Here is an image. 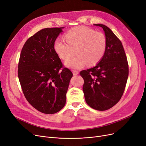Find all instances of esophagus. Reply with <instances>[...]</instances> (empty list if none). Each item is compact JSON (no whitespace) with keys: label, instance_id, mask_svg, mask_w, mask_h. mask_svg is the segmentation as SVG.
Masks as SVG:
<instances>
[{"label":"esophagus","instance_id":"obj_1","mask_svg":"<svg viewBox=\"0 0 146 146\" xmlns=\"http://www.w3.org/2000/svg\"><path fill=\"white\" fill-rule=\"evenodd\" d=\"M73 73L74 75H77L79 74V72L77 70H73Z\"/></svg>","mask_w":146,"mask_h":146}]
</instances>
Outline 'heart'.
<instances>
[{
    "label": "heart",
    "mask_w": 146,
    "mask_h": 146,
    "mask_svg": "<svg viewBox=\"0 0 146 146\" xmlns=\"http://www.w3.org/2000/svg\"><path fill=\"white\" fill-rule=\"evenodd\" d=\"M67 42L57 39L54 43V49L63 60L70 59L74 50L78 56L67 61L70 68H80L86 64H96L104 57L106 48V38L102 32L95 31L86 27L78 26L69 29L65 34Z\"/></svg>",
    "instance_id": "1"
}]
</instances>
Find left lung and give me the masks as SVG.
Instances as JSON below:
<instances>
[{"label": "left lung", "mask_w": 146, "mask_h": 146, "mask_svg": "<svg viewBox=\"0 0 146 146\" xmlns=\"http://www.w3.org/2000/svg\"><path fill=\"white\" fill-rule=\"evenodd\" d=\"M106 48L95 67L82 70L83 90L87 104L98 111L109 110L121 99L128 77V64L122 42L112 31L103 24Z\"/></svg>", "instance_id": "8db88e82"}]
</instances>
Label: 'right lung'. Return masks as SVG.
<instances>
[{"label":"right lung","mask_w":146,"mask_h":146,"mask_svg":"<svg viewBox=\"0 0 146 146\" xmlns=\"http://www.w3.org/2000/svg\"><path fill=\"white\" fill-rule=\"evenodd\" d=\"M63 28L39 31L27 40L20 54L18 74L23 93L34 108L46 114L55 113L64 106L73 76L54 49Z\"/></svg>","instance_id":"1"}]
</instances>
